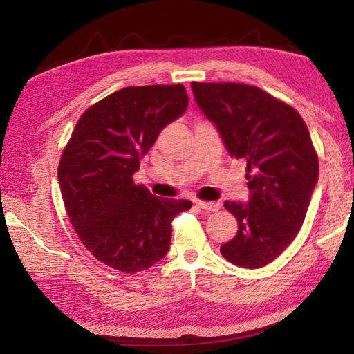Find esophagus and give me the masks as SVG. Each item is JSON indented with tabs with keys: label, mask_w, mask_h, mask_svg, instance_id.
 Listing matches in <instances>:
<instances>
[{
	"label": "esophagus",
	"mask_w": 354,
	"mask_h": 354,
	"mask_svg": "<svg viewBox=\"0 0 354 354\" xmlns=\"http://www.w3.org/2000/svg\"><path fill=\"white\" fill-rule=\"evenodd\" d=\"M196 206L203 211H207V212H217L220 209V203L217 201H201V200H196Z\"/></svg>",
	"instance_id": "obj_1"
}]
</instances>
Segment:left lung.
Segmentation results:
<instances>
[{"label":"left lung","instance_id":"left-lung-1","mask_svg":"<svg viewBox=\"0 0 354 354\" xmlns=\"http://www.w3.org/2000/svg\"><path fill=\"white\" fill-rule=\"evenodd\" d=\"M203 113L217 127L227 153L247 160L248 203L225 201L237 234L220 247L226 261L259 268L297 237L319 181V158L301 115L259 87L192 82Z\"/></svg>","mask_w":354,"mask_h":354}]
</instances>
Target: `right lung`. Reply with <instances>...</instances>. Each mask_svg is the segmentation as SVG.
I'll list each match as a JSON object with an SVG mask.
<instances>
[{
    "mask_svg": "<svg viewBox=\"0 0 354 354\" xmlns=\"http://www.w3.org/2000/svg\"><path fill=\"white\" fill-rule=\"evenodd\" d=\"M183 84L124 87L88 107L65 145L57 178L77 237L104 266L147 270L167 254L187 200L158 198L133 175L160 131L187 109Z\"/></svg>",
    "mask_w": 354,
    "mask_h": 354,
    "instance_id": "right-lung-1",
    "label": "right lung"
}]
</instances>
